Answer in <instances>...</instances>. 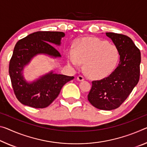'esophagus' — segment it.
<instances>
[{"mask_svg": "<svg viewBox=\"0 0 147 147\" xmlns=\"http://www.w3.org/2000/svg\"><path fill=\"white\" fill-rule=\"evenodd\" d=\"M77 80L78 81H82V80H84V77L82 75H78L77 76Z\"/></svg>", "mask_w": 147, "mask_h": 147, "instance_id": "obj_1", "label": "esophagus"}]
</instances>
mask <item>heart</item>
I'll list each match as a JSON object with an SVG mask.
<instances>
[{
	"mask_svg": "<svg viewBox=\"0 0 147 147\" xmlns=\"http://www.w3.org/2000/svg\"><path fill=\"white\" fill-rule=\"evenodd\" d=\"M120 58L118 48L114 44L97 38L78 39L74 50L69 51L67 61L74 67L84 63V71L92 78L99 79L109 75L116 68Z\"/></svg>",
	"mask_w": 147,
	"mask_h": 147,
	"instance_id": "b5f03b06",
	"label": "heart"
}]
</instances>
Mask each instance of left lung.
<instances>
[{"label": "left lung", "mask_w": 147, "mask_h": 147, "mask_svg": "<svg viewBox=\"0 0 147 147\" xmlns=\"http://www.w3.org/2000/svg\"><path fill=\"white\" fill-rule=\"evenodd\" d=\"M106 35L119 51V63L107 78L92 81L88 99L95 108L111 111L119 107L138 83L141 52L131 39L124 34L106 32Z\"/></svg>", "instance_id": "left-lung-1"}]
</instances>
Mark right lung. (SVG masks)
I'll return each mask as SVG.
<instances>
[{
    "instance_id": "1",
    "label": "right lung",
    "mask_w": 147,
    "mask_h": 147,
    "mask_svg": "<svg viewBox=\"0 0 147 147\" xmlns=\"http://www.w3.org/2000/svg\"><path fill=\"white\" fill-rule=\"evenodd\" d=\"M63 36V32L37 31L16 43L9 64V74L16 97L21 103L36 109L46 108L57 98L63 86L74 78L51 71L29 83L23 76L24 67L37 54L61 57L60 53L50 44L59 46Z\"/></svg>"
}]
</instances>
